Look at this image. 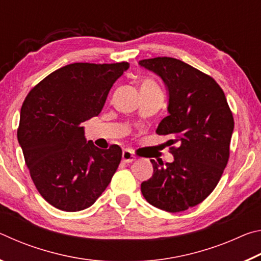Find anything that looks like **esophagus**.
<instances>
[{
    "instance_id": "esophagus-1",
    "label": "esophagus",
    "mask_w": 261,
    "mask_h": 261,
    "mask_svg": "<svg viewBox=\"0 0 261 261\" xmlns=\"http://www.w3.org/2000/svg\"><path fill=\"white\" fill-rule=\"evenodd\" d=\"M122 160H123V162L130 163V162L136 160V156H135V154L130 151V149H124L122 153Z\"/></svg>"
}]
</instances>
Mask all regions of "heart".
Wrapping results in <instances>:
<instances>
[{
  "label": "heart",
  "instance_id": "heart-1",
  "mask_svg": "<svg viewBox=\"0 0 261 261\" xmlns=\"http://www.w3.org/2000/svg\"><path fill=\"white\" fill-rule=\"evenodd\" d=\"M141 88H159V87H158L156 84L152 81V79L146 78V79H144L143 82H141L140 90H141Z\"/></svg>",
  "mask_w": 261,
  "mask_h": 261
}]
</instances>
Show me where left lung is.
<instances>
[{"instance_id": "8db88e82", "label": "left lung", "mask_w": 261, "mask_h": 261, "mask_svg": "<svg viewBox=\"0 0 261 261\" xmlns=\"http://www.w3.org/2000/svg\"><path fill=\"white\" fill-rule=\"evenodd\" d=\"M162 78L169 93L168 115L156 134L171 135L175 160L153 163L141 183L149 204L170 213L204 201L218 185L230 155L233 117L222 88L208 74L174 57L139 61Z\"/></svg>"}]
</instances>
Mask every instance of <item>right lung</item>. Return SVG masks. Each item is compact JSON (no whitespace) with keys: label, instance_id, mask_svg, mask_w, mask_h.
<instances>
[{"label":"right lung","instance_id":"add662e5","mask_svg":"<svg viewBox=\"0 0 261 261\" xmlns=\"http://www.w3.org/2000/svg\"><path fill=\"white\" fill-rule=\"evenodd\" d=\"M127 68V62L65 65L25 98L17 137L35 188L56 208L77 212L93 205L120 165L121 147L87 143L81 123L98 116Z\"/></svg>","mask_w":261,"mask_h":261}]
</instances>
